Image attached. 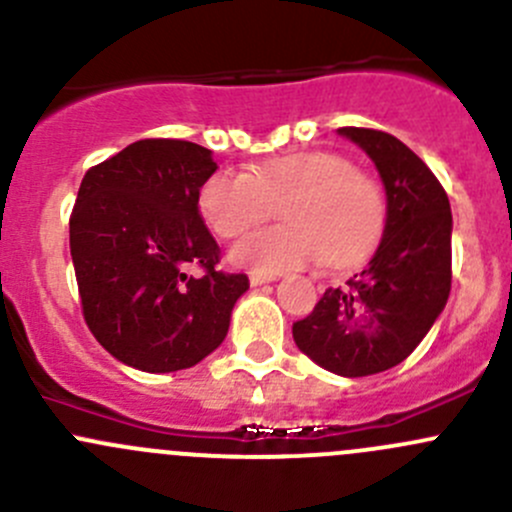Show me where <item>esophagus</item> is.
<instances>
[{
    "label": "esophagus",
    "instance_id": "esophagus-1",
    "mask_svg": "<svg viewBox=\"0 0 512 512\" xmlns=\"http://www.w3.org/2000/svg\"><path fill=\"white\" fill-rule=\"evenodd\" d=\"M272 280H277L275 275H267V272H257V270H252L250 272V285H265V282H272Z\"/></svg>",
    "mask_w": 512,
    "mask_h": 512
}]
</instances>
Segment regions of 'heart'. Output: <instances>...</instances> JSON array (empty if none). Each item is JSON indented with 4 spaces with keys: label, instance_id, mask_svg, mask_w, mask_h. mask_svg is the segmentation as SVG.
I'll return each mask as SVG.
<instances>
[{
    "label": "heart",
    "instance_id": "1",
    "mask_svg": "<svg viewBox=\"0 0 512 512\" xmlns=\"http://www.w3.org/2000/svg\"><path fill=\"white\" fill-rule=\"evenodd\" d=\"M198 203L225 240L267 223L280 205L285 225L232 247V260L257 272H285L319 260L329 267L354 265L369 255L386 223L379 180L334 151H289L247 173L218 170L203 183Z\"/></svg>",
    "mask_w": 512,
    "mask_h": 512
}]
</instances>
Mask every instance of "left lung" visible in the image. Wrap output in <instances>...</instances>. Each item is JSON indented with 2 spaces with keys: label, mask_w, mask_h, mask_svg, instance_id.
<instances>
[{
  "label": "left lung",
  "mask_w": 512,
  "mask_h": 512,
  "mask_svg": "<svg viewBox=\"0 0 512 512\" xmlns=\"http://www.w3.org/2000/svg\"><path fill=\"white\" fill-rule=\"evenodd\" d=\"M379 168L386 225L369 265L329 287L292 324L297 347L339 376L401 364L426 337L451 292V203L426 163L391 133L344 126Z\"/></svg>",
  "instance_id": "obj_1"
}]
</instances>
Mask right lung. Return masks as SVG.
<instances>
[{
  "mask_svg": "<svg viewBox=\"0 0 512 512\" xmlns=\"http://www.w3.org/2000/svg\"><path fill=\"white\" fill-rule=\"evenodd\" d=\"M213 153L143 138L86 170L69 218L81 312L96 342L133 369L195 366L223 344L247 275L218 270L200 215ZM198 266L200 276H188Z\"/></svg>",
  "mask_w": 512,
  "mask_h": 512,
  "instance_id": "1",
  "label": "right lung"
}]
</instances>
